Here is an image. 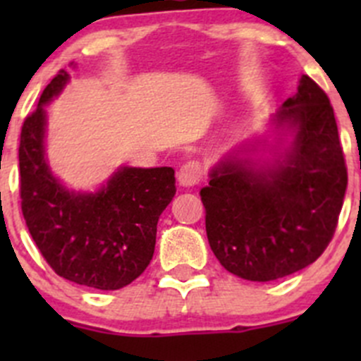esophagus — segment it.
Returning <instances> with one entry per match:
<instances>
[{
  "label": "esophagus",
  "mask_w": 361,
  "mask_h": 361,
  "mask_svg": "<svg viewBox=\"0 0 361 361\" xmlns=\"http://www.w3.org/2000/svg\"><path fill=\"white\" fill-rule=\"evenodd\" d=\"M202 176V167L201 164L195 162V160H190V162H185L183 166L178 171V183L181 187H194L201 181Z\"/></svg>",
  "instance_id": "obj_1"
}]
</instances>
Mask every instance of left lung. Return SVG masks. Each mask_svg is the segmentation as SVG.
Returning a JSON list of instances; mask_svg holds the SVG:
<instances>
[{"label": "left lung", "instance_id": "1", "mask_svg": "<svg viewBox=\"0 0 361 361\" xmlns=\"http://www.w3.org/2000/svg\"><path fill=\"white\" fill-rule=\"evenodd\" d=\"M348 185L334 108L302 75L264 137L221 155L201 190L214 257L234 276L274 281L311 265L336 232Z\"/></svg>", "mask_w": 361, "mask_h": 361}]
</instances>
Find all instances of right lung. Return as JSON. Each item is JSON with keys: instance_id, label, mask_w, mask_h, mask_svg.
<instances>
[{"instance_id": "obj_1", "label": "right lung", "mask_w": 361, "mask_h": 361, "mask_svg": "<svg viewBox=\"0 0 361 361\" xmlns=\"http://www.w3.org/2000/svg\"><path fill=\"white\" fill-rule=\"evenodd\" d=\"M73 69L75 63L69 64ZM71 80L61 69L20 133V199L25 225L50 267L68 281L120 290L150 264L157 221L176 194L173 167H116L96 190H75L47 155V108Z\"/></svg>"}]
</instances>
